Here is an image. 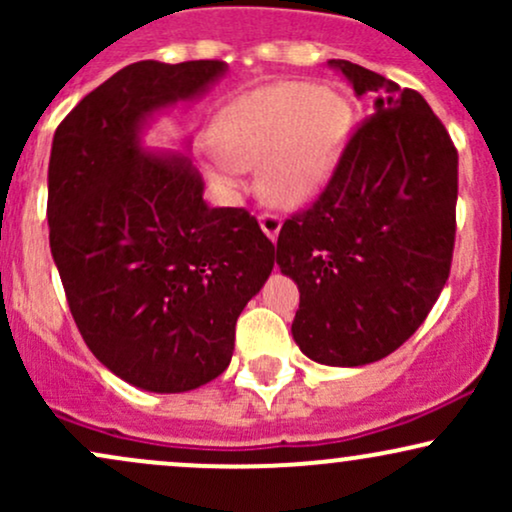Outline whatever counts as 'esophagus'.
I'll list each match as a JSON object with an SVG mask.
<instances>
[{"label":"esophagus","mask_w":512,"mask_h":512,"mask_svg":"<svg viewBox=\"0 0 512 512\" xmlns=\"http://www.w3.org/2000/svg\"><path fill=\"white\" fill-rule=\"evenodd\" d=\"M260 226H262L264 236H267L269 240H276V236H279V231H281V219L276 214H260Z\"/></svg>","instance_id":"1"}]
</instances>
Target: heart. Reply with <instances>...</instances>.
Listing matches in <instances>:
<instances>
[{"label":"heart","instance_id":"heart-1","mask_svg":"<svg viewBox=\"0 0 512 512\" xmlns=\"http://www.w3.org/2000/svg\"><path fill=\"white\" fill-rule=\"evenodd\" d=\"M219 149L207 151L209 178L231 192L245 168L260 166L269 202L298 207L320 195L342 161L354 108L337 88L276 81L233 101L216 117Z\"/></svg>","mask_w":512,"mask_h":512}]
</instances>
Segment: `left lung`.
I'll use <instances>...</instances> for the list:
<instances>
[{
    "label": "left lung",
    "mask_w": 512,
    "mask_h": 512,
    "mask_svg": "<svg viewBox=\"0 0 512 512\" xmlns=\"http://www.w3.org/2000/svg\"><path fill=\"white\" fill-rule=\"evenodd\" d=\"M373 98L325 192L281 226L276 264L301 291L293 342L322 366L399 349L431 313L455 245L457 151L424 96L330 60Z\"/></svg>",
    "instance_id": "1"
}]
</instances>
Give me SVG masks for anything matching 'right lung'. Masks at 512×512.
Segmentation results:
<instances>
[{
	"label": "right lung",
	"instance_id": "1",
	"mask_svg": "<svg viewBox=\"0 0 512 512\" xmlns=\"http://www.w3.org/2000/svg\"><path fill=\"white\" fill-rule=\"evenodd\" d=\"M228 64L134 62L52 137V260L93 356L149 392H190L228 368L236 320L274 267L245 209H209L190 156L146 149V127L202 98Z\"/></svg>",
	"mask_w": 512,
	"mask_h": 512
}]
</instances>
